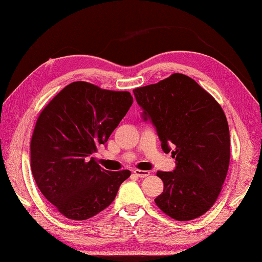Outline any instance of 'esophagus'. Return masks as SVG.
I'll list each match as a JSON object with an SVG mask.
<instances>
[{"label": "esophagus", "instance_id": "34e87169", "mask_svg": "<svg viewBox=\"0 0 262 262\" xmlns=\"http://www.w3.org/2000/svg\"><path fill=\"white\" fill-rule=\"evenodd\" d=\"M133 173H135V175H137L138 178H146V176L150 174V172H148V170H142V169H135L133 170Z\"/></svg>", "mask_w": 262, "mask_h": 262}]
</instances>
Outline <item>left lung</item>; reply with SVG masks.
<instances>
[{
  "label": "left lung",
  "instance_id": "obj_1",
  "mask_svg": "<svg viewBox=\"0 0 262 262\" xmlns=\"http://www.w3.org/2000/svg\"><path fill=\"white\" fill-rule=\"evenodd\" d=\"M145 120H151L164 152L172 150L173 172L158 170L164 190L155 202L176 221H192L215 204L231 158L225 113L193 79L173 73L133 90Z\"/></svg>",
  "mask_w": 262,
  "mask_h": 262
}]
</instances>
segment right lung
<instances>
[{
    "label": "right lung",
    "mask_w": 262,
    "mask_h": 262,
    "mask_svg": "<svg viewBox=\"0 0 262 262\" xmlns=\"http://www.w3.org/2000/svg\"><path fill=\"white\" fill-rule=\"evenodd\" d=\"M132 103L129 92L76 81L40 112L30 141L31 172L42 195L69 220L86 221L103 211L131 175L100 168L92 155Z\"/></svg>",
    "instance_id": "obj_1"
}]
</instances>
